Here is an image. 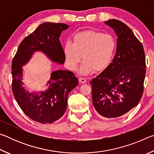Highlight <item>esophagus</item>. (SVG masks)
Segmentation results:
<instances>
[{
	"instance_id": "34e87169",
	"label": "esophagus",
	"mask_w": 154,
	"mask_h": 154,
	"mask_svg": "<svg viewBox=\"0 0 154 154\" xmlns=\"http://www.w3.org/2000/svg\"><path fill=\"white\" fill-rule=\"evenodd\" d=\"M79 81L80 83H86V79H85V78H83V77H80L79 79Z\"/></svg>"
}]
</instances>
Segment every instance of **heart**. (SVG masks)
Segmentation results:
<instances>
[{
  "label": "heart",
  "mask_w": 154,
  "mask_h": 154,
  "mask_svg": "<svg viewBox=\"0 0 154 154\" xmlns=\"http://www.w3.org/2000/svg\"><path fill=\"white\" fill-rule=\"evenodd\" d=\"M116 49L114 37L109 34L94 30H85L75 34L73 43L68 41L64 46L65 64L75 71L82 60L81 72L103 71L111 64Z\"/></svg>",
  "instance_id": "obj_1"
}]
</instances>
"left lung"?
Returning <instances> with one entry per match:
<instances>
[{"mask_svg":"<svg viewBox=\"0 0 154 154\" xmlns=\"http://www.w3.org/2000/svg\"><path fill=\"white\" fill-rule=\"evenodd\" d=\"M117 39L116 54L106 69L90 82L92 104L107 118H118L139 104L146 73L145 51L131 29L121 21L109 20Z\"/></svg>","mask_w":154,"mask_h":154,"instance_id":"8db88e82","label":"left lung"}]
</instances>
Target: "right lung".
I'll list each match as a JSON object with an SVG mask.
<instances>
[{"label": "right lung", "instance_id": "add662e5", "mask_svg": "<svg viewBox=\"0 0 154 154\" xmlns=\"http://www.w3.org/2000/svg\"><path fill=\"white\" fill-rule=\"evenodd\" d=\"M69 28L62 23H43L20 44L12 61V90L15 100L28 118L41 124L53 123L63 116L69 94L79 81L73 72L58 70L51 72L46 84L48 89L29 92L24 86L22 66L36 51L43 52L52 62L63 64L65 57L59 38L62 31Z\"/></svg>", "mask_w": 154, "mask_h": 154}]
</instances>
